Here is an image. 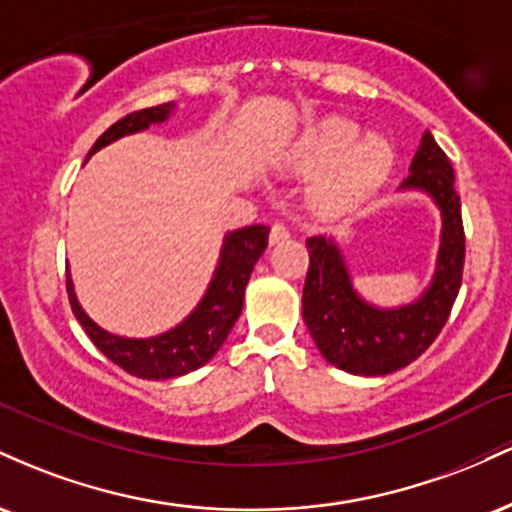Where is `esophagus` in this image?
<instances>
[{
    "instance_id": "1",
    "label": "esophagus",
    "mask_w": 512,
    "mask_h": 512,
    "mask_svg": "<svg viewBox=\"0 0 512 512\" xmlns=\"http://www.w3.org/2000/svg\"><path fill=\"white\" fill-rule=\"evenodd\" d=\"M289 228H286V223L281 221H272V231H269V243H284L286 238H289Z\"/></svg>"
}]
</instances>
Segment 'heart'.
<instances>
[{"label":"heart","mask_w":512,"mask_h":512,"mask_svg":"<svg viewBox=\"0 0 512 512\" xmlns=\"http://www.w3.org/2000/svg\"><path fill=\"white\" fill-rule=\"evenodd\" d=\"M363 129L346 117H330L305 134L296 151L303 173L324 170L315 185V199L327 209H342L373 195L390 175L395 151L383 137L361 139Z\"/></svg>","instance_id":"obj_1"}]
</instances>
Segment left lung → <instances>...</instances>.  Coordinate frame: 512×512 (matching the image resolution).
<instances>
[{
  "instance_id": "8db88e82",
  "label": "left lung",
  "mask_w": 512,
  "mask_h": 512,
  "mask_svg": "<svg viewBox=\"0 0 512 512\" xmlns=\"http://www.w3.org/2000/svg\"><path fill=\"white\" fill-rule=\"evenodd\" d=\"M402 190H424L443 214L436 274L419 301L385 310L363 301L351 286L332 238L305 240L310 267L303 286V320L320 354L354 375H387L409 366L436 342L462 284L464 228L450 158L431 132L424 134Z\"/></svg>"
}]
</instances>
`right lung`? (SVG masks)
Listing matches in <instances>:
<instances>
[{
	"mask_svg": "<svg viewBox=\"0 0 512 512\" xmlns=\"http://www.w3.org/2000/svg\"><path fill=\"white\" fill-rule=\"evenodd\" d=\"M173 108V103H163L125 115L115 125L105 129L101 137L96 139L93 149L88 151V156H93L98 149L115 142V139L125 137V134L142 132V129L154 125V122L168 120ZM267 238L269 228L262 226V223L228 233L226 240H223L219 267H216L214 279H211L202 301L178 327L158 334V337L127 339L101 330L81 310L74 296L72 279L67 276V293L69 303H72V313L81 322L88 337H91V342L96 344V349H101V354L108 356L125 373L146 380L178 378V375H185L190 370L204 366L221 349V344L226 342V337L231 334L233 325H236L240 317V310H243L245 286L250 281L252 267H255V262L260 260L264 248H267Z\"/></svg>",
	"mask_w": 512,
	"mask_h": 512,
	"instance_id": "right-lung-1",
	"label": "right lung"
}]
</instances>
